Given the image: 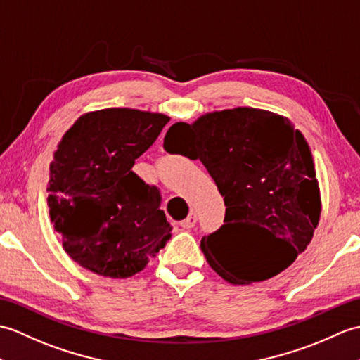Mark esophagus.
Here are the masks:
<instances>
[{"label":"esophagus","instance_id":"esophagus-1","mask_svg":"<svg viewBox=\"0 0 360 360\" xmlns=\"http://www.w3.org/2000/svg\"><path fill=\"white\" fill-rule=\"evenodd\" d=\"M195 223H197V215H195V212H189L188 217H186L185 220L180 221V226L185 228V229H191V228H194Z\"/></svg>","mask_w":360,"mask_h":360}]
</instances>
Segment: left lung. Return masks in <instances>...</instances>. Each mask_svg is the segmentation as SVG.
Listing matches in <instances>:
<instances>
[{"instance_id":"1","label":"left lung","mask_w":360,"mask_h":360,"mask_svg":"<svg viewBox=\"0 0 360 360\" xmlns=\"http://www.w3.org/2000/svg\"><path fill=\"white\" fill-rule=\"evenodd\" d=\"M163 148L200 160L225 200L223 225L200 248L226 282L266 281L307 250L321 219V191L308 143L288 118L254 108L217 110L193 124L174 123ZM240 226L274 238L257 261L245 259Z\"/></svg>"}]
</instances>
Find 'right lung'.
Segmentation results:
<instances>
[{
    "mask_svg": "<svg viewBox=\"0 0 360 360\" xmlns=\"http://www.w3.org/2000/svg\"><path fill=\"white\" fill-rule=\"evenodd\" d=\"M169 117L129 108L94 110L63 135L51 163L47 205L69 257L92 273L126 278L171 238L162 194L132 166Z\"/></svg>",
    "mask_w": 360,
    "mask_h": 360,
    "instance_id": "right-lung-1",
    "label": "right lung"
}]
</instances>
